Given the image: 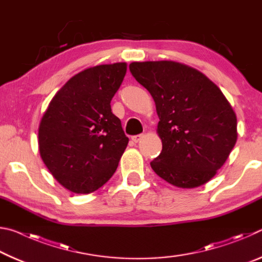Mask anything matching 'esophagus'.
Listing matches in <instances>:
<instances>
[{
	"mask_svg": "<svg viewBox=\"0 0 262 262\" xmlns=\"http://www.w3.org/2000/svg\"><path fill=\"white\" fill-rule=\"evenodd\" d=\"M141 139H143V134H137V135H134L132 137V140L135 142V143H137V142L141 141Z\"/></svg>",
	"mask_w": 262,
	"mask_h": 262,
	"instance_id": "1",
	"label": "esophagus"
}]
</instances>
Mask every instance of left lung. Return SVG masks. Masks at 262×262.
I'll use <instances>...</instances> for the list:
<instances>
[{
    "instance_id": "left-lung-1",
    "label": "left lung",
    "mask_w": 262,
    "mask_h": 262,
    "mask_svg": "<svg viewBox=\"0 0 262 262\" xmlns=\"http://www.w3.org/2000/svg\"><path fill=\"white\" fill-rule=\"evenodd\" d=\"M129 70L156 104L163 149L152 170L177 187L208 183L237 141L236 114L220 88L174 61L132 62Z\"/></svg>"
}]
</instances>
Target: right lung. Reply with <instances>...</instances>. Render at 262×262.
I'll return each mask as SVG.
<instances>
[{"label": "right lung", "mask_w": 262, "mask_h": 262, "mask_svg": "<svg viewBox=\"0 0 262 262\" xmlns=\"http://www.w3.org/2000/svg\"><path fill=\"white\" fill-rule=\"evenodd\" d=\"M127 72L125 62L75 75L53 97L39 126V151L59 183L89 194L107 183L128 144L111 100Z\"/></svg>", "instance_id": "right-lung-1"}]
</instances>
